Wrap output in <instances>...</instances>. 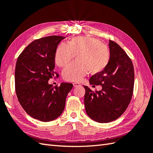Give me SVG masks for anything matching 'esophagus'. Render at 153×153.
<instances>
[{
  "mask_svg": "<svg viewBox=\"0 0 153 153\" xmlns=\"http://www.w3.org/2000/svg\"><path fill=\"white\" fill-rule=\"evenodd\" d=\"M73 85H74V87H78V86H80V85H81V84H80L79 83H77V82H75V83H73Z\"/></svg>",
  "mask_w": 153,
  "mask_h": 153,
  "instance_id": "1",
  "label": "esophagus"
}]
</instances>
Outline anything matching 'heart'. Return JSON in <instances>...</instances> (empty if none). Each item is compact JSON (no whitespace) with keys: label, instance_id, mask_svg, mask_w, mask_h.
Instances as JSON below:
<instances>
[{"label":"heart","instance_id":"1","mask_svg":"<svg viewBox=\"0 0 153 153\" xmlns=\"http://www.w3.org/2000/svg\"><path fill=\"white\" fill-rule=\"evenodd\" d=\"M62 71L63 78L68 82H78L90 71L98 74L105 69L109 60V51L105 44L88 36L76 37L58 46L55 52V62L64 67L72 60Z\"/></svg>","mask_w":153,"mask_h":153}]
</instances>
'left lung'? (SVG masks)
Here are the masks:
<instances>
[{
    "label": "left lung",
    "mask_w": 153,
    "mask_h": 153,
    "mask_svg": "<svg viewBox=\"0 0 153 153\" xmlns=\"http://www.w3.org/2000/svg\"><path fill=\"white\" fill-rule=\"evenodd\" d=\"M110 58L101 72L91 77L89 83L101 85V91H93L84 85V104L87 114L94 121L107 123L118 118L131 101L134 86V69L126 52L109 40Z\"/></svg>",
    "instance_id": "obj_1"
}]
</instances>
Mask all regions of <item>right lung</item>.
Returning <instances> with one entry per match:
<instances>
[{"label": "right lung", "instance_id": "obj_1", "mask_svg": "<svg viewBox=\"0 0 153 153\" xmlns=\"http://www.w3.org/2000/svg\"><path fill=\"white\" fill-rule=\"evenodd\" d=\"M64 38L52 35L35 40L16 62L15 87L18 101L29 115L42 122L52 121L61 115L68 93L73 87L70 83H62L59 87L48 83L56 74L55 52Z\"/></svg>", "mask_w": 153, "mask_h": 153}]
</instances>
